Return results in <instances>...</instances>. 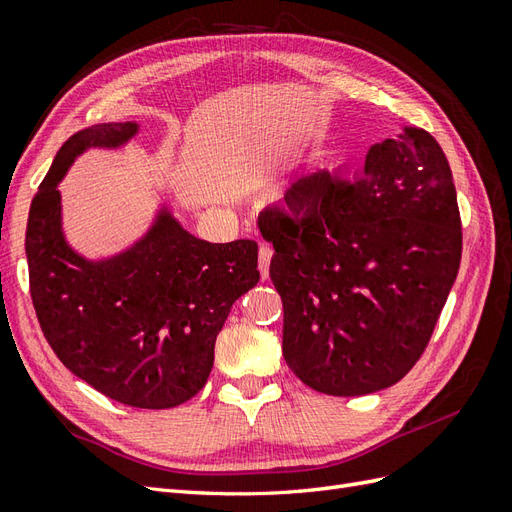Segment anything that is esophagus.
I'll return each mask as SVG.
<instances>
[{"label":"esophagus","mask_w":512,"mask_h":512,"mask_svg":"<svg viewBox=\"0 0 512 512\" xmlns=\"http://www.w3.org/2000/svg\"><path fill=\"white\" fill-rule=\"evenodd\" d=\"M270 259H272V248L268 244H261L259 246V274L264 281L270 277Z\"/></svg>","instance_id":"34e87169"}]
</instances>
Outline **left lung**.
Instances as JSON below:
<instances>
[{
    "label": "left lung",
    "instance_id": "obj_1",
    "mask_svg": "<svg viewBox=\"0 0 512 512\" xmlns=\"http://www.w3.org/2000/svg\"><path fill=\"white\" fill-rule=\"evenodd\" d=\"M257 225L274 246L283 357L300 381L365 396L404 378L461 266V214L439 142L404 127L372 144L352 179H296Z\"/></svg>",
    "mask_w": 512,
    "mask_h": 512
}]
</instances>
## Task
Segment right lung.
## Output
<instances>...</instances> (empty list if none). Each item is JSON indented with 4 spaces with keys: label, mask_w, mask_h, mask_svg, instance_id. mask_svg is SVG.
Masks as SVG:
<instances>
[{
    "label": "right lung",
    "mask_w": 512,
    "mask_h": 512,
    "mask_svg": "<svg viewBox=\"0 0 512 512\" xmlns=\"http://www.w3.org/2000/svg\"><path fill=\"white\" fill-rule=\"evenodd\" d=\"M136 134L138 123H101L56 153L25 231L30 294L45 339L77 378L136 409H173L203 389L231 305L257 285V242L199 240L162 207L119 255L73 251L58 183L84 151L119 149Z\"/></svg>",
    "instance_id": "obj_1"
}]
</instances>
